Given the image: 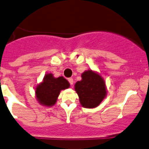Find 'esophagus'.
<instances>
[{"instance_id":"esophagus-1","label":"esophagus","mask_w":149,"mask_h":149,"mask_svg":"<svg viewBox=\"0 0 149 149\" xmlns=\"http://www.w3.org/2000/svg\"><path fill=\"white\" fill-rule=\"evenodd\" d=\"M68 81H69L70 85H72V84H73V79H72V78H69V79H68Z\"/></svg>"}]
</instances>
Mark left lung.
Listing matches in <instances>:
<instances>
[{
    "label": "left lung",
    "mask_w": 149,
    "mask_h": 149,
    "mask_svg": "<svg viewBox=\"0 0 149 149\" xmlns=\"http://www.w3.org/2000/svg\"><path fill=\"white\" fill-rule=\"evenodd\" d=\"M81 81L75 84V90L79 97L80 103L85 108L98 106L106 96L104 79L98 73L87 70L81 75Z\"/></svg>",
    "instance_id": "8db88e82"
}]
</instances>
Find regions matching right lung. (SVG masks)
Instances as JSON below:
<instances>
[{
	"label": "right lung",
	"instance_id": "right-lung-1",
	"mask_svg": "<svg viewBox=\"0 0 149 149\" xmlns=\"http://www.w3.org/2000/svg\"><path fill=\"white\" fill-rule=\"evenodd\" d=\"M70 84L62 76L54 78L52 74L45 75L42 83L36 88V95L40 104L53 106L57 100L60 91L69 87Z\"/></svg>",
	"mask_w": 149,
	"mask_h": 149
}]
</instances>
